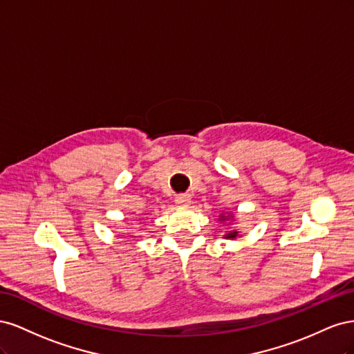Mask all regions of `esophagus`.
<instances>
[{
  "label": "esophagus",
  "instance_id": "1",
  "mask_svg": "<svg viewBox=\"0 0 354 354\" xmlns=\"http://www.w3.org/2000/svg\"><path fill=\"white\" fill-rule=\"evenodd\" d=\"M176 203H178L180 207H187L190 203V195L189 194H180L176 196Z\"/></svg>",
  "mask_w": 354,
  "mask_h": 354
}]
</instances>
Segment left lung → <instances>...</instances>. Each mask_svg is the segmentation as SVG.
<instances>
[{"mask_svg":"<svg viewBox=\"0 0 354 354\" xmlns=\"http://www.w3.org/2000/svg\"><path fill=\"white\" fill-rule=\"evenodd\" d=\"M221 220H224V217H221ZM236 234H238V232H233V233H229L226 238H232L233 239V238H236Z\"/></svg>","mask_w":354,"mask_h":354,"instance_id":"left-lung-1","label":"left lung"}]
</instances>
